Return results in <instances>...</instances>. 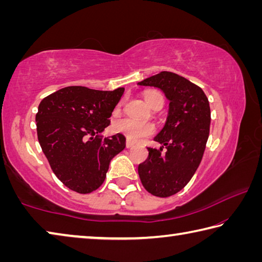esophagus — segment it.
Masks as SVG:
<instances>
[{"label": "esophagus", "instance_id": "obj_1", "mask_svg": "<svg viewBox=\"0 0 262 262\" xmlns=\"http://www.w3.org/2000/svg\"><path fill=\"white\" fill-rule=\"evenodd\" d=\"M126 147H127L128 149L134 148V143H133V142H130V141H127V142H126Z\"/></svg>", "mask_w": 262, "mask_h": 262}]
</instances>
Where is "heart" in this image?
Returning a JSON list of instances; mask_svg holds the SVG:
<instances>
[{
    "instance_id": "b5f03b06",
    "label": "heart",
    "mask_w": 262,
    "mask_h": 262,
    "mask_svg": "<svg viewBox=\"0 0 262 262\" xmlns=\"http://www.w3.org/2000/svg\"><path fill=\"white\" fill-rule=\"evenodd\" d=\"M144 99L150 107H154L157 104H164V97L158 91H148L144 95ZM113 130L126 136L132 142H140L144 137L151 135L155 132V127L149 122L135 121L132 119H120L113 123Z\"/></svg>"
}]
</instances>
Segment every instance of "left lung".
<instances>
[{"label": "left lung", "mask_w": 262, "mask_h": 262, "mask_svg": "<svg viewBox=\"0 0 262 262\" xmlns=\"http://www.w3.org/2000/svg\"><path fill=\"white\" fill-rule=\"evenodd\" d=\"M137 84L161 89L170 100L165 126L154 139L162 147L148 148V158L139 165L143 187L167 198L183 189L200 165L209 136V101L200 86L171 72Z\"/></svg>", "instance_id": "8db88e82"}]
</instances>
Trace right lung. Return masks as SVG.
I'll return each mask as SVG.
<instances>
[{
	"mask_svg": "<svg viewBox=\"0 0 262 262\" xmlns=\"http://www.w3.org/2000/svg\"><path fill=\"white\" fill-rule=\"evenodd\" d=\"M123 91L67 86L39 104L35 121L42 152L57 179L74 192L88 194L99 188L111 159L126 147L121 134L100 135Z\"/></svg>",
	"mask_w": 262,
	"mask_h": 262,
	"instance_id": "add662e5",
	"label": "right lung"
}]
</instances>
